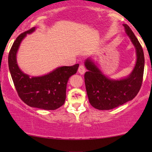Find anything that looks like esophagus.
Wrapping results in <instances>:
<instances>
[{"label":"esophagus","mask_w":152,"mask_h":152,"mask_svg":"<svg viewBox=\"0 0 152 152\" xmlns=\"http://www.w3.org/2000/svg\"><path fill=\"white\" fill-rule=\"evenodd\" d=\"M78 73H79L80 74H84V73L86 72V68H85L84 65H83V64L80 65L79 67H78Z\"/></svg>","instance_id":"obj_1"}]
</instances>
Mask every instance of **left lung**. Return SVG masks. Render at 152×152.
<instances>
[{"label":"left lung","instance_id":"obj_1","mask_svg":"<svg viewBox=\"0 0 152 152\" xmlns=\"http://www.w3.org/2000/svg\"><path fill=\"white\" fill-rule=\"evenodd\" d=\"M125 32L136 48L137 61L133 71L126 78L114 80L106 76L91 58L85 61L87 71L84 80L89 103L99 110H110L132 100L140 90L144 69L142 47L135 35L126 24H123Z\"/></svg>","mask_w":152,"mask_h":152}]
</instances>
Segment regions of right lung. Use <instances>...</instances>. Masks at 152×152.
<instances>
[{"label": "right lung", "mask_w": 152, "mask_h": 152, "mask_svg": "<svg viewBox=\"0 0 152 152\" xmlns=\"http://www.w3.org/2000/svg\"><path fill=\"white\" fill-rule=\"evenodd\" d=\"M36 30L34 27L17 37L8 55V67L12 79L20 99L31 107L55 110L64 105L69 78L75 74L79 64L61 66L41 76L24 74L19 69L16 54L20 43L27 34Z\"/></svg>", "instance_id": "add662e5"}]
</instances>
